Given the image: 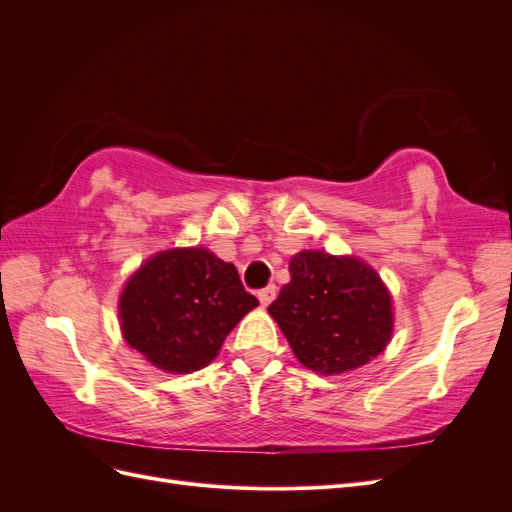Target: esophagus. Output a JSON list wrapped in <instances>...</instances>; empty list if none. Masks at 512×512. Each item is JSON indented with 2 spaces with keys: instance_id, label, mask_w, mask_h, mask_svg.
I'll list each match as a JSON object with an SVG mask.
<instances>
[{
  "instance_id": "1",
  "label": "esophagus",
  "mask_w": 512,
  "mask_h": 512,
  "mask_svg": "<svg viewBox=\"0 0 512 512\" xmlns=\"http://www.w3.org/2000/svg\"><path fill=\"white\" fill-rule=\"evenodd\" d=\"M275 297H277V288H275V284H269L267 288L258 290V299H260V303L265 305V307H267Z\"/></svg>"
}]
</instances>
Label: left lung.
<instances>
[{"label": "left lung", "instance_id": "8db88e82", "mask_svg": "<svg viewBox=\"0 0 512 512\" xmlns=\"http://www.w3.org/2000/svg\"><path fill=\"white\" fill-rule=\"evenodd\" d=\"M297 359L318 374H342L378 356L393 333L391 294L356 258L301 252L290 284L269 305Z\"/></svg>", "mask_w": 512, "mask_h": 512}]
</instances>
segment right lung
<instances>
[{"mask_svg":"<svg viewBox=\"0 0 512 512\" xmlns=\"http://www.w3.org/2000/svg\"><path fill=\"white\" fill-rule=\"evenodd\" d=\"M258 305L235 265L192 247L147 260L119 301L126 342L149 363L173 374L209 365L226 335Z\"/></svg>","mask_w":512,"mask_h":512,"instance_id":"right-lung-1","label":"right lung"}]
</instances>
